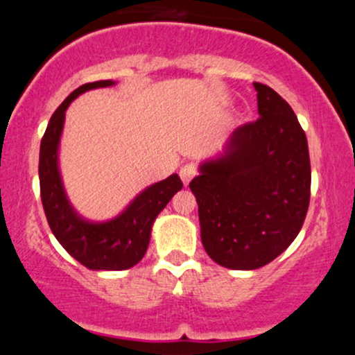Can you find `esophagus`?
Masks as SVG:
<instances>
[{
  "label": "esophagus",
  "mask_w": 355,
  "mask_h": 355,
  "mask_svg": "<svg viewBox=\"0 0 355 355\" xmlns=\"http://www.w3.org/2000/svg\"><path fill=\"white\" fill-rule=\"evenodd\" d=\"M195 175H197V166L193 164H187L180 168V178L185 185H189V182L195 177Z\"/></svg>",
  "instance_id": "1"
}]
</instances>
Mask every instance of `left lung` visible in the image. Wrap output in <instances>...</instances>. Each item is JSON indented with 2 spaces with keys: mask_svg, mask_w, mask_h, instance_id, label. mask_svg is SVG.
<instances>
[{
  "mask_svg": "<svg viewBox=\"0 0 355 355\" xmlns=\"http://www.w3.org/2000/svg\"><path fill=\"white\" fill-rule=\"evenodd\" d=\"M259 115L190 182L202 243L218 266L254 270L294 242L311 202L307 137L279 93L254 83Z\"/></svg>",
  "mask_w": 355,
  "mask_h": 355,
  "instance_id": "1",
  "label": "left lung"
}]
</instances>
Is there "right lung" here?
<instances>
[{
  "instance_id": "obj_1",
  "label": "right lung",
  "mask_w": 355,
  "mask_h": 355,
  "mask_svg": "<svg viewBox=\"0 0 355 355\" xmlns=\"http://www.w3.org/2000/svg\"><path fill=\"white\" fill-rule=\"evenodd\" d=\"M115 85L112 80L81 85L56 108L40 146V191L48 225L73 259L89 270H125L144 259L152 227L183 183L177 173L138 193L126 209L107 222H92L75 211L64 193L58 168V146L64 112L81 93Z\"/></svg>"
}]
</instances>
